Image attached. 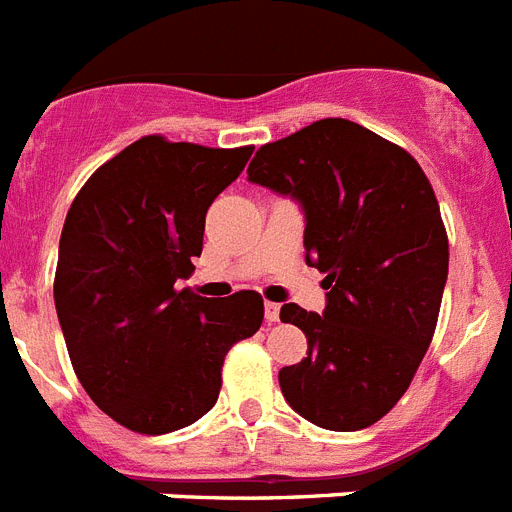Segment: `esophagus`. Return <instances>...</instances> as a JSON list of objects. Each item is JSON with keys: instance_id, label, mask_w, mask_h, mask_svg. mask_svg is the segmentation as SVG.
Returning a JSON list of instances; mask_svg holds the SVG:
<instances>
[{"instance_id": "obj_1", "label": "esophagus", "mask_w": 512, "mask_h": 512, "mask_svg": "<svg viewBox=\"0 0 512 512\" xmlns=\"http://www.w3.org/2000/svg\"><path fill=\"white\" fill-rule=\"evenodd\" d=\"M264 316L269 323H277L279 321V305L277 303H266L264 305Z\"/></svg>"}]
</instances>
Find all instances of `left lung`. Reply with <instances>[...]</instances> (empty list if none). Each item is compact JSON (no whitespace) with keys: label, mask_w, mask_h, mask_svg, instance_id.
Instances as JSON below:
<instances>
[{"label":"left lung","mask_w":512,"mask_h":512,"mask_svg":"<svg viewBox=\"0 0 512 512\" xmlns=\"http://www.w3.org/2000/svg\"><path fill=\"white\" fill-rule=\"evenodd\" d=\"M248 181L303 204L305 261L329 290L323 316L279 310L308 339V357L279 370L287 404L323 430H365L404 396L438 326L448 233L435 191L404 147L347 119L259 147Z\"/></svg>","instance_id":"obj_1"}]
</instances>
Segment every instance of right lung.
<instances>
[{
    "label": "right lung",
    "instance_id": "add662e5",
    "mask_svg": "<svg viewBox=\"0 0 512 512\" xmlns=\"http://www.w3.org/2000/svg\"><path fill=\"white\" fill-rule=\"evenodd\" d=\"M253 147L137 139L87 178L64 220L54 303L87 396L139 435L181 430L220 396L225 355L259 331L264 300L178 290L204 217Z\"/></svg>",
    "mask_w": 512,
    "mask_h": 512
}]
</instances>
